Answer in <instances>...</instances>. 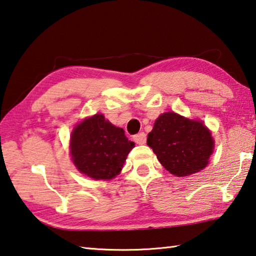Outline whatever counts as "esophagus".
I'll return each mask as SVG.
<instances>
[{
    "instance_id": "1",
    "label": "esophagus",
    "mask_w": 256,
    "mask_h": 256,
    "mask_svg": "<svg viewBox=\"0 0 256 256\" xmlns=\"http://www.w3.org/2000/svg\"><path fill=\"white\" fill-rule=\"evenodd\" d=\"M134 142H136V144H144L146 141V134L144 132H141L136 134V136H134Z\"/></svg>"
}]
</instances>
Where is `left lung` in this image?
Wrapping results in <instances>:
<instances>
[{"instance_id":"8db88e82","label":"left lung","mask_w":256,"mask_h":256,"mask_svg":"<svg viewBox=\"0 0 256 256\" xmlns=\"http://www.w3.org/2000/svg\"><path fill=\"white\" fill-rule=\"evenodd\" d=\"M146 143L160 164L176 176L196 174L205 168L215 144L202 122L174 112L161 114L156 120Z\"/></svg>"}]
</instances>
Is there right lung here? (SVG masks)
Wrapping results in <instances>:
<instances>
[{"mask_svg": "<svg viewBox=\"0 0 256 256\" xmlns=\"http://www.w3.org/2000/svg\"><path fill=\"white\" fill-rule=\"evenodd\" d=\"M69 148L80 172L95 180H110L122 170L134 142L103 114H95L76 125Z\"/></svg>", "mask_w": 256, "mask_h": 256, "instance_id": "1", "label": "right lung"}]
</instances>
